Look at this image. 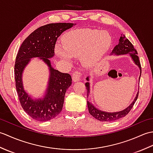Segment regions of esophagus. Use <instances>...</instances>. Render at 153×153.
Segmentation results:
<instances>
[{"mask_svg":"<svg viewBox=\"0 0 153 153\" xmlns=\"http://www.w3.org/2000/svg\"><path fill=\"white\" fill-rule=\"evenodd\" d=\"M82 77V73L79 71H75L72 75V79L74 82H78Z\"/></svg>","mask_w":153,"mask_h":153,"instance_id":"obj_1","label":"esophagus"}]
</instances>
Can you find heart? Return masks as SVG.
<instances>
[{"instance_id":"heart-1","label":"heart","mask_w":153,"mask_h":153,"mask_svg":"<svg viewBox=\"0 0 153 153\" xmlns=\"http://www.w3.org/2000/svg\"><path fill=\"white\" fill-rule=\"evenodd\" d=\"M57 44L56 54L62 59L70 61L72 57H80L85 66H91L101 57L111 45V36L106 31L81 29L68 32Z\"/></svg>"}]
</instances>
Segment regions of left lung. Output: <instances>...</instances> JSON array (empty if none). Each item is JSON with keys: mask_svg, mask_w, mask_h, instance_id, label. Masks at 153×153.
Returning <instances> with one entry per match:
<instances>
[{"mask_svg": "<svg viewBox=\"0 0 153 153\" xmlns=\"http://www.w3.org/2000/svg\"><path fill=\"white\" fill-rule=\"evenodd\" d=\"M129 54L130 56L131 57L132 60H134L135 64L139 66V69H140V76H139V79H140L141 74V66L140 62H139V56H137V52L135 49L134 47V45L131 44V43L129 41L128 39L124 35L120 37L119 39L118 44L115 46L112 50L111 54H116V55H121V54ZM86 79L87 81L89 80V77H87ZM85 86L87 88V96H89V92H90V84L89 82H87L85 83ZM139 95V91L136 95V97L134 100V101L131 102V104L128 107L124 110H122L120 112H104L102 110H100L95 108L92 103L87 101V106H88L89 112L91 115H92L94 118L97 120H100L101 122H112L118 119L123 118L125 116H126L130 111L131 109L133 108V106L134 105L136 100L137 99Z\"/></svg>", "mask_w": 153, "mask_h": 153, "instance_id": "1", "label": "left lung"}]
</instances>
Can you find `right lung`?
Wrapping results in <instances>:
<instances>
[{
  "label": "right lung",
  "instance_id": "1",
  "mask_svg": "<svg viewBox=\"0 0 153 153\" xmlns=\"http://www.w3.org/2000/svg\"><path fill=\"white\" fill-rule=\"evenodd\" d=\"M73 25L71 23H56L37 28L24 41L16 56L14 77L19 102L24 111L37 121L45 122L53 119L62 109L65 93L71 85V77L69 74L54 69L48 58L54 56L58 37ZM37 57L48 65L50 76L44 98L33 100L23 89L22 73L30 58Z\"/></svg>",
  "mask_w": 153,
  "mask_h": 153
}]
</instances>
